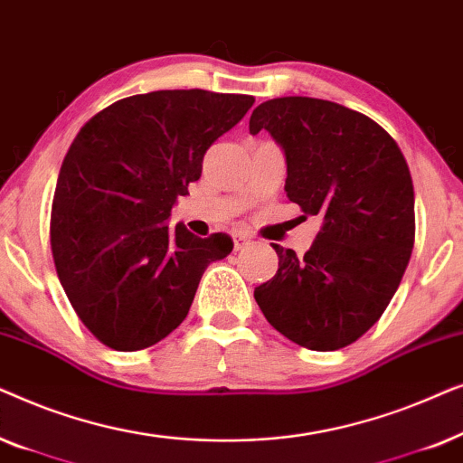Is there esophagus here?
Segmentation results:
<instances>
[{
  "label": "esophagus",
  "mask_w": 463,
  "mask_h": 463,
  "mask_svg": "<svg viewBox=\"0 0 463 463\" xmlns=\"http://www.w3.org/2000/svg\"><path fill=\"white\" fill-rule=\"evenodd\" d=\"M250 244V238L244 236V233H233V249L242 250Z\"/></svg>",
  "instance_id": "esophagus-1"
}]
</instances>
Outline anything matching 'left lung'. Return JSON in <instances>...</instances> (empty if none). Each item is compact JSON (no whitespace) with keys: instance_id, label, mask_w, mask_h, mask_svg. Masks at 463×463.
Masks as SVG:
<instances>
[{"instance_id":"obj_1","label":"left lung","mask_w":463,"mask_h":463,"mask_svg":"<svg viewBox=\"0 0 463 463\" xmlns=\"http://www.w3.org/2000/svg\"><path fill=\"white\" fill-rule=\"evenodd\" d=\"M287 157L288 200L322 227L303 257L271 244L278 271L255 288L276 331L316 352L341 350L388 307L415 242L413 181L377 122L331 100L282 97L252 111Z\"/></svg>"}]
</instances>
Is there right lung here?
<instances>
[{"label":"right lung","instance_id":"right-lung-1","mask_svg":"<svg viewBox=\"0 0 463 463\" xmlns=\"http://www.w3.org/2000/svg\"><path fill=\"white\" fill-rule=\"evenodd\" d=\"M249 94L157 90L99 111L56 181L50 246L75 314L100 344L137 352L185 320L204 269L232 252L168 217L202 175L206 149L246 116Z\"/></svg>","mask_w":463,"mask_h":463}]
</instances>
